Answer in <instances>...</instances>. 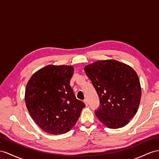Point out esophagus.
I'll return each mask as SVG.
<instances>
[{
    "label": "esophagus",
    "instance_id": "esophagus-1",
    "mask_svg": "<svg viewBox=\"0 0 159 159\" xmlns=\"http://www.w3.org/2000/svg\"><path fill=\"white\" fill-rule=\"evenodd\" d=\"M84 104H85V105H86V106H88V101H87V99H84Z\"/></svg>",
    "mask_w": 159,
    "mask_h": 159
}]
</instances>
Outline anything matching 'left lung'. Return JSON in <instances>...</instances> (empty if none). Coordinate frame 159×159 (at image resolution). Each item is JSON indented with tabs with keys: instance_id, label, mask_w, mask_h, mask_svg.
<instances>
[{
	"instance_id": "obj_1",
	"label": "left lung",
	"mask_w": 159,
	"mask_h": 159,
	"mask_svg": "<svg viewBox=\"0 0 159 159\" xmlns=\"http://www.w3.org/2000/svg\"><path fill=\"white\" fill-rule=\"evenodd\" d=\"M100 99L95 114L109 128L127 125L135 116L141 99L137 73L129 65L116 60H99L84 66Z\"/></svg>"
}]
</instances>
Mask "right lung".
I'll use <instances>...</instances> for the list:
<instances>
[{
  "label": "right lung",
  "instance_id": "obj_1",
  "mask_svg": "<svg viewBox=\"0 0 159 159\" xmlns=\"http://www.w3.org/2000/svg\"><path fill=\"white\" fill-rule=\"evenodd\" d=\"M74 68L48 65L31 76L25 100L31 118L50 134H65L72 128L85 107L70 86Z\"/></svg>",
  "mask_w": 159,
  "mask_h": 159
}]
</instances>
